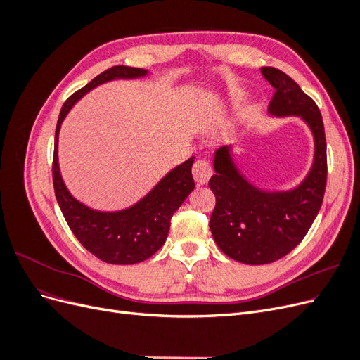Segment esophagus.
<instances>
[{
  "label": "esophagus",
  "instance_id": "1",
  "mask_svg": "<svg viewBox=\"0 0 360 360\" xmlns=\"http://www.w3.org/2000/svg\"><path fill=\"white\" fill-rule=\"evenodd\" d=\"M212 174H213V169L207 160H197L193 163L192 176H193V180L197 181V184H205L212 177Z\"/></svg>",
  "mask_w": 360,
  "mask_h": 360
}]
</instances>
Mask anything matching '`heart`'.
Returning a JSON list of instances; mask_svg holds the SVG:
<instances>
[{"instance_id": "heart-1", "label": "heart", "mask_w": 360, "mask_h": 360, "mask_svg": "<svg viewBox=\"0 0 360 360\" xmlns=\"http://www.w3.org/2000/svg\"><path fill=\"white\" fill-rule=\"evenodd\" d=\"M243 97H245V93H243V91H233V93L230 94V101H231L233 103H238V102L243 101Z\"/></svg>"}]
</instances>
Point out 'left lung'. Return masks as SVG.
<instances>
[{"label":"left lung","mask_w":360,"mask_h":360,"mask_svg":"<svg viewBox=\"0 0 360 360\" xmlns=\"http://www.w3.org/2000/svg\"><path fill=\"white\" fill-rule=\"evenodd\" d=\"M275 89L269 103L274 117H300L314 136V162L308 176L290 191H264L250 183L233 159L231 146L216 150L209 186L216 197L210 230L216 245L245 264H267L296 248L319 214L328 179L326 136L317 103L288 75L261 68Z\"/></svg>","instance_id":"1"}]
</instances>
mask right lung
I'll return each mask as SVG.
<instances>
[{
    "label": "right lung",
    "mask_w": 360,
    "mask_h": 360,
    "mask_svg": "<svg viewBox=\"0 0 360 360\" xmlns=\"http://www.w3.org/2000/svg\"><path fill=\"white\" fill-rule=\"evenodd\" d=\"M146 69L114 66L64 102L56 129L52 180L60 209L72 233L93 255L110 264H135L150 258L165 243L172 214L193 191V158L171 169L144 198L117 212H101L76 200L64 184L58 165V135L64 118L81 97L96 86L114 79H136Z\"/></svg>",
    "instance_id": "obj_1"
}]
</instances>
